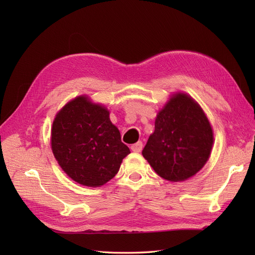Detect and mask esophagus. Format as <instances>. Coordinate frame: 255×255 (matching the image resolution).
I'll return each mask as SVG.
<instances>
[{
    "label": "esophagus",
    "instance_id": "obj_1",
    "mask_svg": "<svg viewBox=\"0 0 255 255\" xmlns=\"http://www.w3.org/2000/svg\"><path fill=\"white\" fill-rule=\"evenodd\" d=\"M142 146H143V143L141 141H138V142L130 145V150L134 152H140L142 150Z\"/></svg>",
    "mask_w": 255,
    "mask_h": 255
}]
</instances>
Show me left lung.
<instances>
[{"label":"left lung","instance_id":"8db88e82","mask_svg":"<svg viewBox=\"0 0 255 255\" xmlns=\"http://www.w3.org/2000/svg\"><path fill=\"white\" fill-rule=\"evenodd\" d=\"M213 140L201 107L187 95L177 94L158 113L142 155L163 179L184 181L205 165Z\"/></svg>","mask_w":255,"mask_h":255}]
</instances>
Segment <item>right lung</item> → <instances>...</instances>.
Returning a JSON list of instances; mask_svg holds the SVG:
<instances>
[{
    "mask_svg": "<svg viewBox=\"0 0 255 255\" xmlns=\"http://www.w3.org/2000/svg\"><path fill=\"white\" fill-rule=\"evenodd\" d=\"M51 141L61 169L73 181L91 187L112 180L129 153L110 112L86 97L72 100L56 115Z\"/></svg>",
    "mask_w": 255,
    "mask_h": 255,
    "instance_id": "1",
    "label": "right lung"
}]
</instances>
